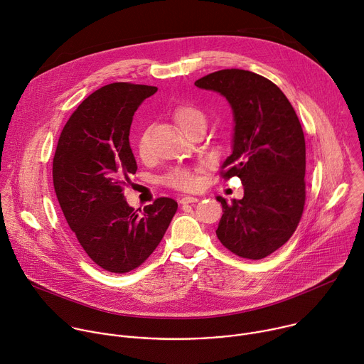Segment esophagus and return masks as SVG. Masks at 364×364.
Returning a JSON list of instances; mask_svg holds the SVG:
<instances>
[{
    "label": "esophagus",
    "instance_id": "1",
    "mask_svg": "<svg viewBox=\"0 0 364 364\" xmlns=\"http://www.w3.org/2000/svg\"><path fill=\"white\" fill-rule=\"evenodd\" d=\"M197 201H198V198L194 196H184L178 200L180 204H190V203H197Z\"/></svg>",
    "mask_w": 364,
    "mask_h": 364
}]
</instances>
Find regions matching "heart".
Here are the masks:
<instances>
[{
    "instance_id": "heart-1",
    "label": "heart",
    "mask_w": 364,
    "mask_h": 364,
    "mask_svg": "<svg viewBox=\"0 0 364 364\" xmlns=\"http://www.w3.org/2000/svg\"><path fill=\"white\" fill-rule=\"evenodd\" d=\"M174 119L177 121L178 127L184 131L187 127H190L193 122L198 121V119H204L203 112L191 105H184L177 108V111L174 112ZM136 151L141 155V157H145L148 154V138L146 134H141L136 139ZM201 167L196 168V171H200ZM194 170L190 168H183V167H177L170 170L164 177H163V183L168 187L177 188V190H191L197 186V174Z\"/></svg>"
}]
</instances>
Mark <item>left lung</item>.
I'll return each mask as SVG.
<instances>
[{
	"mask_svg": "<svg viewBox=\"0 0 364 364\" xmlns=\"http://www.w3.org/2000/svg\"><path fill=\"white\" fill-rule=\"evenodd\" d=\"M226 97L233 112L232 154L225 178L239 177L243 197L218 196L223 216L216 235L225 247L246 259H262L295 232L305 203V139L282 90L267 77L225 69L194 83Z\"/></svg>",
	"mask_w": 364,
	"mask_h": 364,
	"instance_id": "1",
	"label": "left lung"
}]
</instances>
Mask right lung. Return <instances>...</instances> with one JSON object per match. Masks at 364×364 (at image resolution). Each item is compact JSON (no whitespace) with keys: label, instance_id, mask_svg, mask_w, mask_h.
<instances>
[{"label":"right lung","instance_id":"add662e5","mask_svg":"<svg viewBox=\"0 0 364 364\" xmlns=\"http://www.w3.org/2000/svg\"><path fill=\"white\" fill-rule=\"evenodd\" d=\"M155 86L117 82L87 96L66 122L53 159V184L66 222L92 261L125 274L146 261L168 229L177 201L160 197L134 210L124 186L136 171L132 117Z\"/></svg>","mask_w":364,"mask_h":364}]
</instances>
